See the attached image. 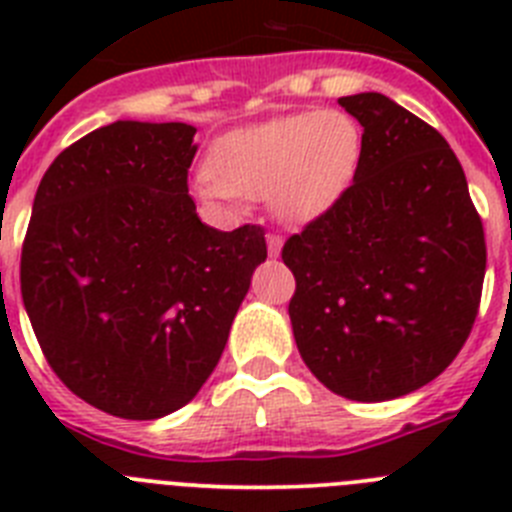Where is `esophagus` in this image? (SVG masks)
<instances>
[{
    "mask_svg": "<svg viewBox=\"0 0 512 512\" xmlns=\"http://www.w3.org/2000/svg\"><path fill=\"white\" fill-rule=\"evenodd\" d=\"M282 246H284L282 235H277V233L266 235V248H269V256H274V259H277L279 253H282Z\"/></svg>",
    "mask_w": 512,
    "mask_h": 512,
    "instance_id": "obj_1",
    "label": "esophagus"
}]
</instances>
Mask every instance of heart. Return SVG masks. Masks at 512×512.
<instances>
[{"instance_id":"b5f03b06","label":"heart","mask_w":512,"mask_h":512,"mask_svg":"<svg viewBox=\"0 0 512 512\" xmlns=\"http://www.w3.org/2000/svg\"><path fill=\"white\" fill-rule=\"evenodd\" d=\"M364 156V130L343 110H310L230 130L210 148L192 189L225 215L269 200L284 225L302 228L346 197Z\"/></svg>"}]
</instances>
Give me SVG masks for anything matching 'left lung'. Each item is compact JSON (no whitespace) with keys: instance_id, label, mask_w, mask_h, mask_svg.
Here are the masks:
<instances>
[{"instance_id":"left-lung-1","label":"left lung","mask_w":512,"mask_h":512,"mask_svg":"<svg viewBox=\"0 0 512 512\" xmlns=\"http://www.w3.org/2000/svg\"><path fill=\"white\" fill-rule=\"evenodd\" d=\"M364 128L341 202L282 248L302 361L336 395L384 402L454 361L485 282V230L438 130L379 92L338 99Z\"/></svg>"}]
</instances>
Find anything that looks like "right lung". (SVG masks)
<instances>
[{"mask_svg": "<svg viewBox=\"0 0 512 512\" xmlns=\"http://www.w3.org/2000/svg\"><path fill=\"white\" fill-rule=\"evenodd\" d=\"M187 122L117 120L48 166L22 246L20 284L45 359L97 410L156 420L217 366L264 230L223 233L189 197Z\"/></svg>", "mask_w": 512, "mask_h": 512, "instance_id": "1", "label": "right lung"}]
</instances>
